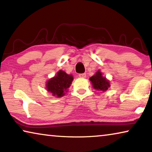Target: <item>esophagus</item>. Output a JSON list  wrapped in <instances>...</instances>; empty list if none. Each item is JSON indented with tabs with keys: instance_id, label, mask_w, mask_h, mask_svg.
Listing matches in <instances>:
<instances>
[{
	"instance_id": "34e87169",
	"label": "esophagus",
	"mask_w": 152,
	"mask_h": 152,
	"mask_svg": "<svg viewBox=\"0 0 152 152\" xmlns=\"http://www.w3.org/2000/svg\"><path fill=\"white\" fill-rule=\"evenodd\" d=\"M86 74H79L80 78H86Z\"/></svg>"
}]
</instances>
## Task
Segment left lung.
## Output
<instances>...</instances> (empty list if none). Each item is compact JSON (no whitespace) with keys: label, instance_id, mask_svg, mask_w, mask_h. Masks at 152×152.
<instances>
[{"label":"left lung","instance_id":"1","mask_svg":"<svg viewBox=\"0 0 152 152\" xmlns=\"http://www.w3.org/2000/svg\"><path fill=\"white\" fill-rule=\"evenodd\" d=\"M92 87L96 91L106 92L110 88V81L106 77L102 76V73L99 70L93 76L90 78Z\"/></svg>","mask_w":152,"mask_h":152}]
</instances>
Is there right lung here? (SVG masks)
Segmentation results:
<instances>
[{
	"label": "right lung",
	"instance_id": "1",
	"mask_svg": "<svg viewBox=\"0 0 152 152\" xmlns=\"http://www.w3.org/2000/svg\"><path fill=\"white\" fill-rule=\"evenodd\" d=\"M74 80L72 74H68L63 70H59L56 75L46 82L45 88L47 91L57 98L64 96L68 92Z\"/></svg>",
	"mask_w": 152,
	"mask_h": 152
}]
</instances>
